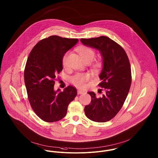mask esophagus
I'll return each mask as SVG.
<instances>
[{"label":"esophagus","instance_id":"obj_1","mask_svg":"<svg viewBox=\"0 0 158 158\" xmlns=\"http://www.w3.org/2000/svg\"><path fill=\"white\" fill-rule=\"evenodd\" d=\"M77 93H78V95H80V94H84V91H82V90H78V92H77Z\"/></svg>","mask_w":158,"mask_h":158}]
</instances>
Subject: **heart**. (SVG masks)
<instances>
[{
	"instance_id": "1",
	"label": "heart",
	"mask_w": 158,
	"mask_h": 158,
	"mask_svg": "<svg viewBox=\"0 0 158 158\" xmlns=\"http://www.w3.org/2000/svg\"><path fill=\"white\" fill-rule=\"evenodd\" d=\"M77 52L81 57L84 61L87 62H91L95 59L96 53L95 50L92 48L87 46H80L77 49ZM68 53H66L62 58V64L63 66H66V59ZM102 62L101 60H97L95 62L94 67L95 69H100L102 67ZM90 79V75L87 73H77L71 78V81L73 84L78 87H84L85 83Z\"/></svg>"
}]
</instances>
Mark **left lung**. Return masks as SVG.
I'll return each instance as SVG.
<instances>
[{"label": "left lung", "mask_w": 158, "mask_h": 158, "mask_svg": "<svg viewBox=\"0 0 158 158\" xmlns=\"http://www.w3.org/2000/svg\"><path fill=\"white\" fill-rule=\"evenodd\" d=\"M81 42L99 50L104 64L98 85L104 88L105 94L98 97L94 92H88L92 100L84 107L85 116L96 122H108L120 110L131 87L132 76L128 57L122 46L106 36L81 38Z\"/></svg>", "instance_id": "1"}]
</instances>
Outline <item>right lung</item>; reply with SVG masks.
Listing matches in <instances>:
<instances>
[{
    "label": "right lung",
    "mask_w": 158,
    "mask_h": 158,
    "mask_svg": "<svg viewBox=\"0 0 158 158\" xmlns=\"http://www.w3.org/2000/svg\"><path fill=\"white\" fill-rule=\"evenodd\" d=\"M78 39L50 36L38 42L27 58L24 73L28 99L35 114L46 122H54L66 116L68 106L77 95L75 87L63 92L54 90L56 76L62 71L65 53Z\"/></svg>",
    "instance_id": "1"
}]
</instances>
